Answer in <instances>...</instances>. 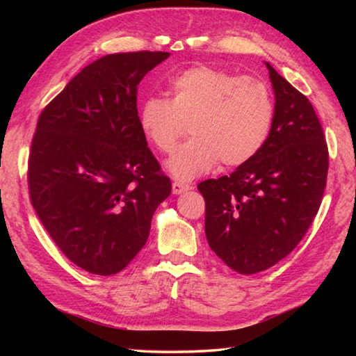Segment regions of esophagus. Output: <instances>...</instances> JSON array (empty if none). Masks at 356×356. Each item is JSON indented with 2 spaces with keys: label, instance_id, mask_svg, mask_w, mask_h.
<instances>
[{
  "label": "esophagus",
  "instance_id": "obj_1",
  "mask_svg": "<svg viewBox=\"0 0 356 356\" xmlns=\"http://www.w3.org/2000/svg\"><path fill=\"white\" fill-rule=\"evenodd\" d=\"M193 186L188 184H180V182H172V193L174 195H180V193L191 190Z\"/></svg>",
  "mask_w": 356,
  "mask_h": 356
}]
</instances>
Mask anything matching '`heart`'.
Here are the masks:
<instances>
[{
    "label": "heart",
    "mask_w": 356,
    "mask_h": 356,
    "mask_svg": "<svg viewBox=\"0 0 356 356\" xmlns=\"http://www.w3.org/2000/svg\"><path fill=\"white\" fill-rule=\"evenodd\" d=\"M275 118L272 92L257 78L196 65L170 83V99L150 95L140 108V125L163 154L176 147L185 124L191 140L166 161L180 182L209 172L218 163L245 165L264 147Z\"/></svg>",
    "instance_id": "obj_1"
}]
</instances>
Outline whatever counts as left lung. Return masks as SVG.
<instances>
[{
	"label": "left lung",
	"instance_id": "8db88e82",
	"mask_svg": "<svg viewBox=\"0 0 356 356\" xmlns=\"http://www.w3.org/2000/svg\"><path fill=\"white\" fill-rule=\"evenodd\" d=\"M275 118L264 147L231 176L197 185L206 201V237L229 268L264 272L308 232L321 207L328 147L311 102L267 63Z\"/></svg>",
	"mask_w": 356,
	"mask_h": 356
}]
</instances>
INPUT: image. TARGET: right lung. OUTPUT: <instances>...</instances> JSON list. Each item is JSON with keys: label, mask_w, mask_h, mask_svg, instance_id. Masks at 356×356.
Instances as JSON below:
<instances>
[{"label": "right lung", "mask_w": 356, "mask_h": 356, "mask_svg": "<svg viewBox=\"0 0 356 356\" xmlns=\"http://www.w3.org/2000/svg\"><path fill=\"white\" fill-rule=\"evenodd\" d=\"M166 51L106 55L72 78L44 111L28 159L29 200L69 261L89 273L124 270L147 242L171 180L147 147L138 84Z\"/></svg>", "instance_id": "obj_1"}]
</instances>
